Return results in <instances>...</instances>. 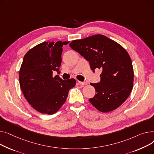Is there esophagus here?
Here are the masks:
<instances>
[{"label": "esophagus", "mask_w": 154, "mask_h": 154, "mask_svg": "<svg viewBox=\"0 0 154 154\" xmlns=\"http://www.w3.org/2000/svg\"><path fill=\"white\" fill-rule=\"evenodd\" d=\"M78 83L81 85H87L88 84L86 82H81V81H78Z\"/></svg>", "instance_id": "esophagus-1"}]
</instances>
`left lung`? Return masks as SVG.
I'll return each instance as SVG.
<instances>
[{"instance_id":"left-lung-1","label":"left lung","mask_w":154,"mask_h":154,"mask_svg":"<svg viewBox=\"0 0 154 154\" xmlns=\"http://www.w3.org/2000/svg\"><path fill=\"white\" fill-rule=\"evenodd\" d=\"M70 47L89 62L91 69H101V81L91 83L96 95L89 99L103 112L119 107L129 97L133 87L134 69L131 57L121 45L103 35L73 40Z\"/></svg>"}]
</instances>
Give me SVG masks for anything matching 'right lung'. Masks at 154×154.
<instances>
[{
	"instance_id": "add662e5",
	"label": "right lung",
	"mask_w": 154,
	"mask_h": 154,
	"mask_svg": "<svg viewBox=\"0 0 154 154\" xmlns=\"http://www.w3.org/2000/svg\"><path fill=\"white\" fill-rule=\"evenodd\" d=\"M69 42H44L24 56L19 71L20 86L26 101L40 113L57 112L66 101L69 89L76 85L73 78L53 77L54 71L60 73L62 47Z\"/></svg>"
}]
</instances>
